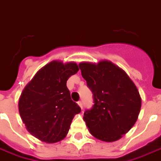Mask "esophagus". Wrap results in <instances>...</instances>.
Here are the masks:
<instances>
[{
	"label": "esophagus",
	"mask_w": 161,
	"mask_h": 161,
	"mask_svg": "<svg viewBox=\"0 0 161 161\" xmlns=\"http://www.w3.org/2000/svg\"><path fill=\"white\" fill-rule=\"evenodd\" d=\"M77 105H78V106H79L81 108H83V103H82V102H77Z\"/></svg>",
	"instance_id": "obj_1"
}]
</instances>
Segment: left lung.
Listing matches in <instances>:
<instances>
[{
	"instance_id": "1",
	"label": "left lung",
	"mask_w": 161,
	"mask_h": 161,
	"mask_svg": "<svg viewBox=\"0 0 161 161\" xmlns=\"http://www.w3.org/2000/svg\"><path fill=\"white\" fill-rule=\"evenodd\" d=\"M79 68L95 103L84 114L89 131L101 141H117L138 119L142 99L137 88L123 69L107 59L81 62Z\"/></svg>"
}]
</instances>
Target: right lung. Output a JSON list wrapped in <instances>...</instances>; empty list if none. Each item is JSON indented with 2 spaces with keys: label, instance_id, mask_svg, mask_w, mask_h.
I'll list each match as a JSON object with an SVG mask.
<instances>
[{
  "label": "right lung",
  "instance_id": "right-lung-1",
  "mask_svg": "<svg viewBox=\"0 0 161 161\" xmlns=\"http://www.w3.org/2000/svg\"><path fill=\"white\" fill-rule=\"evenodd\" d=\"M77 63L53 60L36 73L21 93L19 112L33 136L47 143L63 140L81 108L72 102L66 81L77 73Z\"/></svg>",
  "mask_w": 161,
  "mask_h": 161
}]
</instances>
